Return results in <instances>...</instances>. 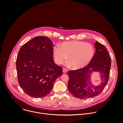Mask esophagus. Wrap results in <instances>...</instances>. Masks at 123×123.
<instances>
[{
    "instance_id": "1",
    "label": "esophagus",
    "mask_w": 123,
    "mask_h": 123,
    "mask_svg": "<svg viewBox=\"0 0 123 123\" xmlns=\"http://www.w3.org/2000/svg\"><path fill=\"white\" fill-rule=\"evenodd\" d=\"M67 71H68V70H67L66 69H65V68H63V72L64 73H66V72H67Z\"/></svg>"
}]
</instances>
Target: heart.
Here are the masks:
<instances>
[{"label":"heart","instance_id":"1","mask_svg":"<svg viewBox=\"0 0 123 123\" xmlns=\"http://www.w3.org/2000/svg\"><path fill=\"white\" fill-rule=\"evenodd\" d=\"M54 62L57 64H63L68 57V62L74 70H79L86 67L93 59L95 51L93 46L81 41L63 43L61 47H54L53 50Z\"/></svg>","mask_w":123,"mask_h":123}]
</instances>
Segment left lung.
I'll return each mask as SVG.
<instances>
[{"label":"left lung","mask_w":123,"mask_h":123,"mask_svg":"<svg viewBox=\"0 0 123 123\" xmlns=\"http://www.w3.org/2000/svg\"><path fill=\"white\" fill-rule=\"evenodd\" d=\"M95 46L94 56L86 67L68 72V89L77 98L86 99L97 96L107 83L111 65V57L104 45L96 41ZM94 72L100 73L101 82L97 86L91 81L92 74Z\"/></svg>","instance_id":"obj_1"}]
</instances>
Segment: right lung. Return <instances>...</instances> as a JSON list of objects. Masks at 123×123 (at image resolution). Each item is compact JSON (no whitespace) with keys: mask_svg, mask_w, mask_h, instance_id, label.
I'll use <instances>...</instances> for the list:
<instances>
[{"mask_svg":"<svg viewBox=\"0 0 123 123\" xmlns=\"http://www.w3.org/2000/svg\"><path fill=\"white\" fill-rule=\"evenodd\" d=\"M53 42L39 36L24 44L16 61L19 84L30 97L43 98L51 91L54 82L62 74V67L53 60Z\"/></svg>","mask_w":123,"mask_h":123,"instance_id":"1","label":"right lung"}]
</instances>
